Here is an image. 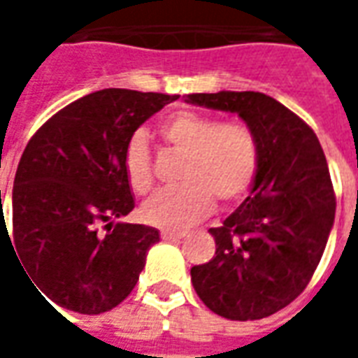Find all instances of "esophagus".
<instances>
[{"label":"esophagus","instance_id":"34e87169","mask_svg":"<svg viewBox=\"0 0 358 358\" xmlns=\"http://www.w3.org/2000/svg\"><path fill=\"white\" fill-rule=\"evenodd\" d=\"M184 236H186L184 232H171V230H163V232H161V238H163V240H166V241L182 240Z\"/></svg>","mask_w":358,"mask_h":358}]
</instances>
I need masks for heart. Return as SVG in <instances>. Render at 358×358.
I'll list each match as a JSON object with an SVG mask.
<instances>
[{"mask_svg": "<svg viewBox=\"0 0 358 358\" xmlns=\"http://www.w3.org/2000/svg\"><path fill=\"white\" fill-rule=\"evenodd\" d=\"M159 136L169 148L184 153L180 186L163 189L143 203L141 218L163 230H186L209 215L215 202L228 207L240 201L255 180L259 141L245 122L178 110L164 118ZM126 180L136 194L153 187L151 151L143 136H134L124 153Z\"/></svg>", "mask_w": 358, "mask_h": 358, "instance_id": "1", "label": "heart"}]
</instances>
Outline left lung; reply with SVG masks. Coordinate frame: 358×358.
Here are the masks:
<instances>
[{"label": "left lung", "instance_id": "1", "mask_svg": "<svg viewBox=\"0 0 358 358\" xmlns=\"http://www.w3.org/2000/svg\"><path fill=\"white\" fill-rule=\"evenodd\" d=\"M186 101L236 113L259 141L251 194L209 230L217 251L192 268V284L213 313L230 320L274 315L307 287L334 226L322 145L307 122L261 92L189 94Z\"/></svg>", "mask_w": 358, "mask_h": 358}]
</instances>
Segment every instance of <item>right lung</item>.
Instances as JSON below:
<instances>
[{
	"label": "right lung",
	"mask_w": 358,
	"mask_h": 358,
	"mask_svg": "<svg viewBox=\"0 0 358 358\" xmlns=\"http://www.w3.org/2000/svg\"><path fill=\"white\" fill-rule=\"evenodd\" d=\"M178 97L99 90L66 105L28 141L13 184L11 236L3 209L0 230L13 240L32 285L59 307L101 315L134 289L159 230L113 224L134 209L126 145ZM103 222L107 233L99 232Z\"/></svg>",
	"instance_id": "obj_1"
}]
</instances>
